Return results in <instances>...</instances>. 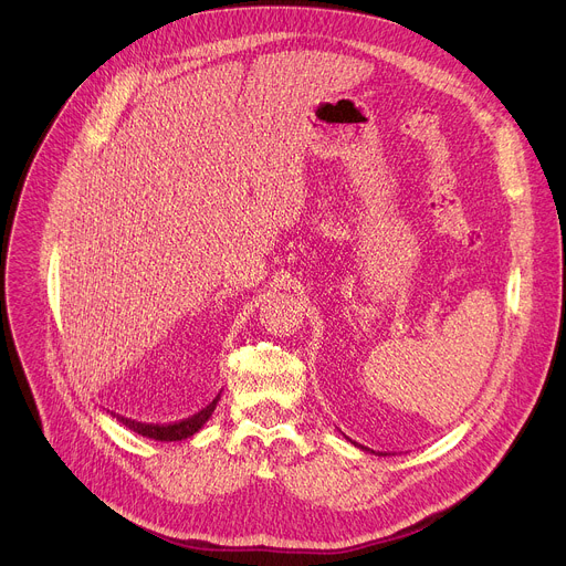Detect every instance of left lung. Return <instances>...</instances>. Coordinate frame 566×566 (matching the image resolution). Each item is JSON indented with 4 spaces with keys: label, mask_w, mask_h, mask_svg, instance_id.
I'll use <instances>...</instances> for the list:
<instances>
[{
    "label": "left lung",
    "mask_w": 566,
    "mask_h": 566,
    "mask_svg": "<svg viewBox=\"0 0 566 566\" xmlns=\"http://www.w3.org/2000/svg\"><path fill=\"white\" fill-rule=\"evenodd\" d=\"M347 439H349V437H347ZM349 441H352V439H349ZM352 443H354V446H358V448H360V450H365V452H374V450H369V448H365V446H360V443H356V441H352ZM378 457H382V454L378 452Z\"/></svg>",
    "instance_id": "8db88e82"
}]
</instances>
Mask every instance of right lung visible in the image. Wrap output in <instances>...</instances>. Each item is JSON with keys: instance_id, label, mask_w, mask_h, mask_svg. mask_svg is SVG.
<instances>
[{"instance_id": "add662e5", "label": "right lung", "mask_w": 566, "mask_h": 566, "mask_svg": "<svg viewBox=\"0 0 566 566\" xmlns=\"http://www.w3.org/2000/svg\"><path fill=\"white\" fill-rule=\"evenodd\" d=\"M221 398V389L217 391V396L208 402L206 408H201L199 412H195L192 417L184 419V421H177V423H168V426H158V423H143V421H136V419H127V417H120L116 412H112V417H116L125 428H129L132 432L140 434V437H147V439H154V441H181V439H188L192 434H197L206 421L212 417L217 402Z\"/></svg>"}]
</instances>
